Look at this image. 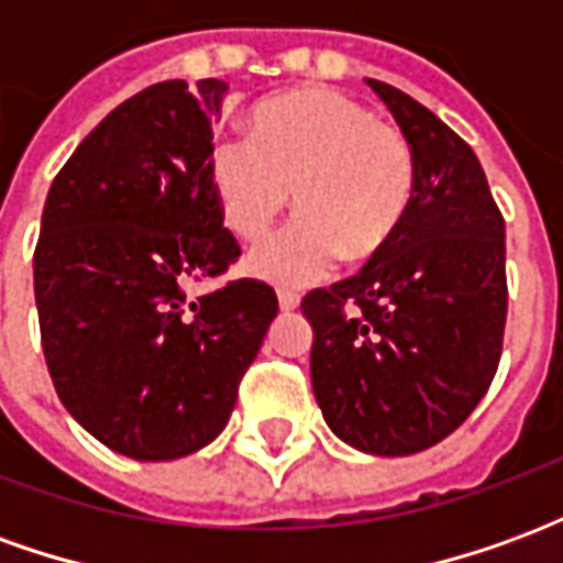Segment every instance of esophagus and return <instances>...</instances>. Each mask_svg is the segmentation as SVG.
Returning a JSON list of instances; mask_svg holds the SVG:
<instances>
[{
  "label": "esophagus",
  "instance_id": "1",
  "mask_svg": "<svg viewBox=\"0 0 563 563\" xmlns=\"http://www.w3.org/2000/svg\"><path fill=\"white\" fill-rule=\"evenodd\" d=\"M277 301H280L283 310H295V307H298V301H301V298H298V292H289V289H280V292H277Z\"/></svg>",
  "mask_w": 563,
  "mask_h": 563
}]
</instances>
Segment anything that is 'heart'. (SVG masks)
Instances as JSON below:
<instances>
[{
    "label": "heart",
    "mask_w": 563,
    "mask_h": 563,
    "mask_svg": "<svg viewBox=\"0 0 563 563\" xmlns=\"http://www.w3.org/2000/svg\"><path fill=\"white\" fill-rule=\"evenodd\" d=\"M210 186L238 238L262 241L289 208L301 217L256 246V277L305 286L338 258H371L389 244L416 192L410 141L365 104L325 87L289 90L258 102L246 135L210 147Z\"/></svg>",
    "instance_id": "1"
}]
</instances>
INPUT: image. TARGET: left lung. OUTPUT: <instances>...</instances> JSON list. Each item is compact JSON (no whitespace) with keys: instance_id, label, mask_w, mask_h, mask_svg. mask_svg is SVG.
<instances>
[{"instance_id":"left-lung-1","label":"left lung","mask_w":563,"mask_h":563,"mask_svg":"<svg viewBox=\"0 0 563 563\" xmlns=\"http://www.w3.org/2000/svg\"><path fill=\"white\" fill-rule=\"evenodd\" d=\"M367 84L413 147V201L365 268L307 292L301 310L331 431L371 455H413L452 434L495 379L507 241L471 144L407 92Z\"/></svg>"}]
</instances>
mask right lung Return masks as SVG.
<instances>
[{"mask_svg": "<svg viewBox=\"0 0 563 563\" xmlns=\"http://www.w3.org/2000/svg\"><path fill=\"white\" fill-rule=\"evenodd\" d=\"M225 80H162L117 104L51 184L32 256L44 362L66 410L139 461L220 434L277 317L262 280L222 277L241 246L210 186Z\"/></svg>", "mask_w": 563, "mask_h": 563, "instance_id": "right-lung-1", "label": "right lung"}]
</instances>
